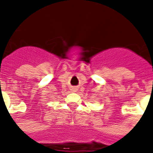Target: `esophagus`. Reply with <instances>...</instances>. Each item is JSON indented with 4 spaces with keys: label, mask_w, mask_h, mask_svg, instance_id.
Here are the masks:
<instances>
[{
    "label": "esophagus",
    "mask_w": 153,
    "mask_h": 153,
    "mask_svg": "<svg viewBox=\"0 0 153 153\" xmlns=\"http://www.w3.org/2000/svg\"><path fill=\"white\" fill-rule=\"evenodd\" d=\"M77 91H78V90H77L76 87H72V88H71V91H72V92H76Z\"/></svg>",
    "instance_id": "1"
}]
</instances>
